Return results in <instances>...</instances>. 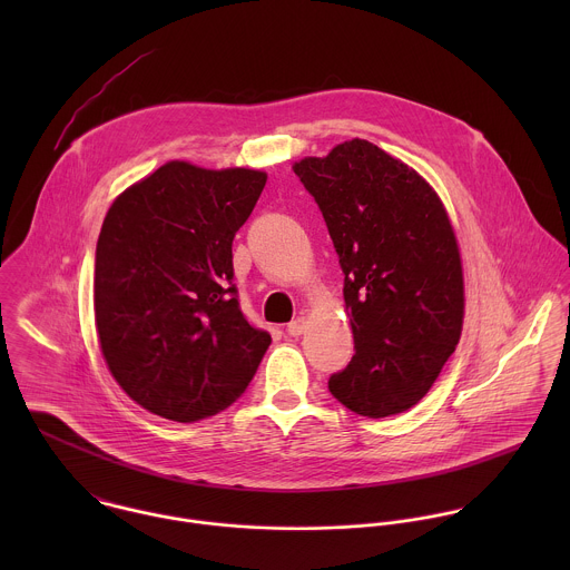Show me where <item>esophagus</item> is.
Segmentation results:
<instances>
[{
  "label": "esophagus",
  "instance_id": "1",
  "mask_svg": "<svg viewBox=\"0 0 570 570\" xmlns=\"http://www.w3.org/2000/svg\"><path fill=\"white\" fill-rule=\"evenodd\" d=\"M305 318L303 316H298L296 321H292L289 325H287V333L292 335V337H298V335H303V331H305Z\"/></svg>",
  "mask_w": 570,
  "mask_h": 570
}]
</instances>
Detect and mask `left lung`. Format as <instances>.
<instances>
[{"mask_svg": "<svg viewBox=\"0 0 570 570\" xmlns=\"http://www.w3.org/2000/svg\"><path fill=\"white\" fill-rule=\"evenodd\" d=\"M294 173L325 217L355 342L328 391L368 419L404 412L430 391L463 328V269L448 213L416 170L368 140L305 158Z\"/></svg>", "mask_w": 570, "mask_h": 570, "instance_id": "obj_1", "label": "left lung"}]
</instances>
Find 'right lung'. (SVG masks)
<instances>
[{"label": "right lung", "instance_id": "obj_1", "mask_svg": "<svg viewBox=\"0 0 570 570\" xmlns=\"http://www.w3.org/2000/svg\"><path fill=\"white\" fill-rule=\"evenodd\" d=\"M267 175L168 163L109 208L94 272L100 351L120 389L193 423L235 404L272 337L239 307L233 239Z\"/></svg>", "mask_w": 570, "mask_h": 570}]
</instances>
